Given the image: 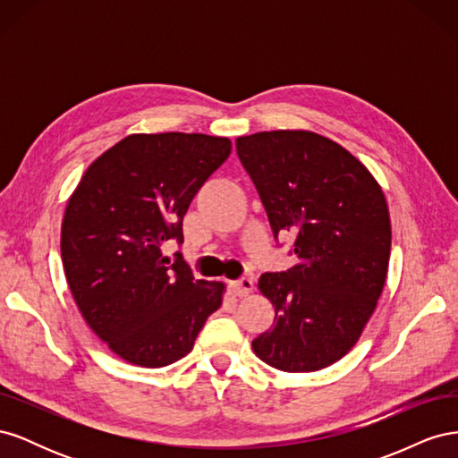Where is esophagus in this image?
<instances>
[{
	"mask_svg": "<svg viewBox=\"0 0 458 458\" xmlns=\"http://www.w3.org/2000/svg\"><path fill=\"white\" fill-rule=\"evenodd\" d=\"M231 290H233V294L239 298L248 296L254 290V281L250 279V276H242V279L231 283Z\"/></svg>",
	"mask_w": 458,
	"mask_h": 458,
	"instance_id": "1",
	"label": "esophagus"
}]
</instances>
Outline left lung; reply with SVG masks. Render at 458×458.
<instances>
[{
    "instance_id": "obj_1",
    "label": "left lung",
    "mask_w": 458,
    "mask_h": 458,
    "mask_svg": "<svg viewBox=\"0 0 458 458\" xmlns=\"http://www.w3.org/2000/svg\"><path fill=\"white\" fill-rule=\"evenodd\" d=\"M237 155L275 239L293 233L298 256L259 276L275 323L252 350L284 372L325 369L353 348L382 294L392 248L384 192L352 152L313 131L239 137Z\"/></svg>"
}]
</instances>
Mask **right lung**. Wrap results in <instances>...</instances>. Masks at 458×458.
<instances>
[{
    "label": "right lung",
    "instance_id": "obj_1",
    "mask_svg": "<svg viewBox=\"0 0 458 458\" xmlns=\"http://www.w3.org/2000/svg\"><path fill=\"white\" fill-rule=\"evenodd\" d=\"M231 155L227 137L133 133L97 158L61 227L66 283L89 328L123 361L158 369L185 357L225 284L195 281L162 256L183 242V216Z\"/></svg>",
    "mask_w": 458,
    "mask_h": 458
}]
</instances>
